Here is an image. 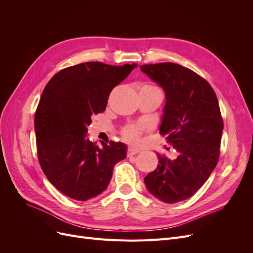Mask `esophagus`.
<instances>
[{
  "instance_id": "esophagus-1",
  "label": "esophagus",
  "mask_w": 253,
  "mask_h": 253,
  "mask_svg": "<svg viewBox=\"0 0 253 253\" xmlns=\"http://www.w3.org/2000/svg\"><path fill=\"white\" fill-rule=\"evenodd\" d=\"M139 152H140V150H139V149H135V148H128V149H127V156H128V157H131V156H133V155L138 154Z\"/></svg>"
}]
</instances>
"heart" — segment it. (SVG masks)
<instances>
[{
	"instance_id": "1",
	"label": "heart",
	"mask_w": 253,
	"mask_h": 253,
	"mask_svg": "<svg viewBox=\"0 0 253 253\" xmlns=\"http://www.w3.org/2000/svg\"><path fill=\"white\" fill-rule=\"evenodd\" d=\"M149 87H151V86H149ZM142 131H143V127L138 126H134V125H129L122 129V136H124V138L126 141L131 142V143H136V142H138L140 134L142 133Z\"/></svg>"
}]
</instances>
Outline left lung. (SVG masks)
<instances>
[{"label":"left lung","mask_w":253,"mask_h":253,"mask_svg":"<svg viewBox=\"0 0 253 253\" xmlns=\"http://www.w3.org/2000/svg\"><path fill=\"white\" fill-rule=\"evenodd\" d=\"M140 70L165 90L159 133L178 153L175 159L157 154L159 165L144 177L145 187L164 203L185 201L218 162L224 124L217 97L204 78L179 64H145Z\"/></svg>","instance_id":"obj_1"}]
</instances>
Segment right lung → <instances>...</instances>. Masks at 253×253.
Here are the masks:
<instances>
[{
    "label": "right lung",
    "instance_id": "right-lung-1",
    "mask_svg": "<svg viewBox=\"0 0 253 253\" xmlns=\"http://www.w3.org/2000/svg\"><path fill=\"white\" fill-rule=\"evenodd\" d=\"M135 66L81 63L57 73L43 89L35 115L38 158L51 185L73 200L102 193L115 165L126 157L125 143L99 148L86 136L91 116L105 111L112 89Z\"/></svg>",
    "mask_w": 253,
    "mask_h": 253
}]
</instances>
